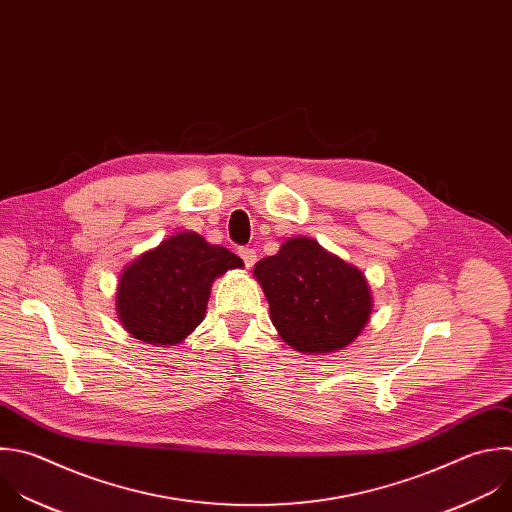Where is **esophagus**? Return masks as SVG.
<instances>
[{"label":"esophagus","instance_id":"1","mask_svg":"<svg viewBox=\"0 0 512 512\" xmlns=\"http://www.w3.org/2000/svg\"><path fill=\"white\" fill-rule=\"evenodd\" d=\"M239 255H241V259L245 261V267H247V269H249V267H253V265H255V261H257V253H255V249L243 247V249H239Z\"/></svg>","mask_w":512,"mask_h":512}]
</instances>
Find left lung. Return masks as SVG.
Here are the masks:
<instances>
[{
	"instance_id": "1",
	"label": "left lung",
	"mask_w": 512,
	"mask_h": 512,
	"mask_svg": "<svg viewBox=\"0 0 512 512\" xmlns=\"http://www.w3.org/2000/svg\"><path fill=\"white\" fill-rule=\"evenodd\" d=\"M253 275L283 342L307 356L339 352L364 331L374 297L366 275L309 237H289Z\"/></svg>"
}]
</instances>
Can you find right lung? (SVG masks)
Masks as SVG:
<instances>
[{"instance_id": "right-lung-1", "label": "right lung", "mask_w": 512, "mask_h": 512, "mask_svg": "<svg viewBox=\"0 0 512 512\" xmlns=\"http://www.w3.org/2000/svg\"><path fill=\"white\" fill-rule=\"evenodd\" d=\"M243 261L195 231L166 237L140 253L120 273L116 315L144 344L179 346L205 319L211 287Z\"/></svg>"}]
</instances>
